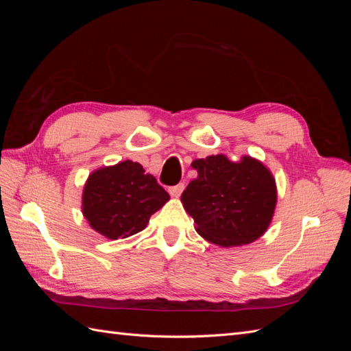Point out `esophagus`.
Segmentation results:
<instances>
[{
	"instance_id": "obj_1",
	"label": "esophagus",
	"mask_w": 351,
	"mask_h": 351,
	"mask_svg": "<svg viewBox=\"0 0 351 351\" xmlns=\"http://www.w3.org/2000/svg\"><path fill=\"white\" fill-rule=\"evenodd\" d=\"M183 190H184V184L180 183V184H177V186L169 187L168 192H169V195H171L173 197H180V195L183 193Z\"/></svg>"
}]
</instances>
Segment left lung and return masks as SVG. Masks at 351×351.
I'll list each match as a JSON object with an SVG mask.
<instances>
[{
    "label": "left lung",
    "instance_id": "1",
    "mask_svg": "<svg viewBox=\"0 0 351 351\" xmlns=\"http://www.w3.org/2000/svg\"><path fill=\"white\" fill-rule=\"evenodd\" d=\"M192 168L197 177L183 192L182 204L202 237L221 247H237L265 234L278 197L267 165L249 155L231 161L218 154L195 159Z\"/></svg>",
    "mask_w": 351,
    "mask_h": 351
}]
</instances>
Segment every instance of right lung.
I'll return each mask as SVG.
<instances>
[{"label":"right lung","instance_id":"1","mask_svg":"<svg viewBox=\"0 0 351 351\" xmlns=\"http://www.w3.org/2000/svg\"><path fill=\"white\" fill-rule=\"evenodd\" d=\"M169 195L130 159L92 171L84 183L82 214L88 224L110 240L130 237L146 228Z\"/></svg>","mask_w":351,"mask_h":351}]
</instances>
